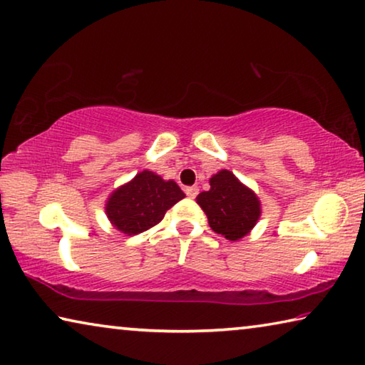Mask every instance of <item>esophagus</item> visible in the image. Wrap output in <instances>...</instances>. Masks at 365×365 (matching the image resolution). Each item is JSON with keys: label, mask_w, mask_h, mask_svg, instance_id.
I'll return each instance as SVG.
<instances>
[{"label": "esophagus", "mask_w": 365, "mask_h": 365, "mask_svg": "<svg viewBox=\"0 0 365 365\" xmlns=\"http://www.w3.org/2000/svg\"><path fill=\"white\" fill-rule=\"evenodd\" d=\"M200 188L198 187H188L187 190H185V193H187L188 198H196V195H198Z\"/></svg>", "instance_id": "obj_1"}]
</instances>
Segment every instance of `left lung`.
<instances>
[{
    "label": "left lung",
    "instance_id": "1",
    "mask_svg": "<svg viewBox=\"0 0 365 365\" xmlns=\"http://www.w3.org/2000/svg\"><path fill=\"white\" fill-rule=\"evenodd\" d=\"M211 188L196 196V203L207 216L210 227L227 240H239L255 227L262 216L258 196L230 170L210 178Z\"/></svg>",
    "mask_w": 365,
    "mask_h": 365
}]
</instances>
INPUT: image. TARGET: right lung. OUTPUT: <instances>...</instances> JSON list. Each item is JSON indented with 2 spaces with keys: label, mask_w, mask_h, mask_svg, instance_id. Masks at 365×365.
<instances>
[{
  "label": "right lung",
  "mask_w": 365,
  "mask_h": 365,
  "mask_svg": "<svg viewBox=\"0 0 365 365\" xmlns=\"http://www.w3.org/2000/svg\"><path fill=\"white\" fill-rule=\"evenodd\" d=\"M182 198L185 193L175 182H165L154 172L143 170L110 195L106 212L115 229L136 235L159 224L167 210Z\"/></svg>",
  "instance_id": "obj_1"
}]
</instances>
